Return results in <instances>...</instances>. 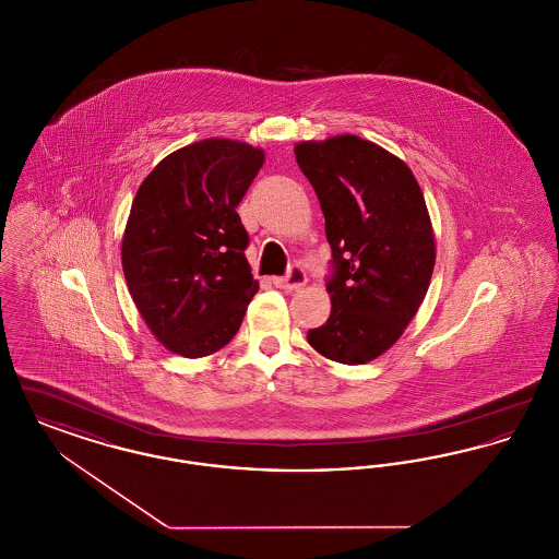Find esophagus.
I'll return each mask as SVG.
<instances>
[{"instance_id": "esophagus-1", "label": "esophagus", "mask_w": 559, "mask_h": 559, "mask_svg": "<svg viewBox=\"0 0 559 559\" xmlns=\"http://www.w3.org/2000/svg\"><path fill=\"white\" fill-rule=\"evenodd\" d=\"M306 281H308L306 270L301 266H297V264H293L285 276H274V278H272V283H274L276 287L287 289V292H295V289L304 287V285H306Z\"/></svg>"}]
</instances>
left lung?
<instances>
[{
	"label": "left lung",
	"instance_id": "obj_1",
	"mask_svg": "<svg viewBox=\"0 0 559 559\" xmlns=\"http://www.w3.org/2000/svg\"><path fill=\"white\" fill-rule=\"evenodd\" d=\"M295 159L317 190L331 245V317L308 344L365 365L399 342L426 297L436 242L426 199L404 160L358 135L301 142Z\"/></svg>",
	"mask_w": 559,
	"mask_h": 559
}]
</instances>
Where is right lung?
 I'll return each instance as SVG.
<instances>
[{
    "instance_id": "obj_1",
    "label": "right lung",
    "mask_w": 559,
    "mask_h": 559,
    "mask_svg": "<svg viewBox=\"0 0 559 559\" xmlns=\"http://www.w3.org/2000/svg\"><path fill=\"white\" fill-rule=\"evenodd\" d=\"M262 165L260 148L212 138L165 157L135 192L126 281L153 335L180 356L226 346L260 289L237 207Z\"/></svg>"
}]
</instances>
